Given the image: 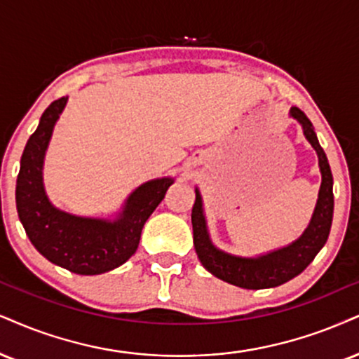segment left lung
Masks as SVG:
<instances>
[{"label":"left lung","instance_id":"8db88e82","mask_svg":"<svg viewBox=\"0 0 359 359\" xmlns=\"http://www.w3.org/2000/svg\"><path fill=\"white\" fill-rule=\"evenodd\" d=\"M291 116L302 123L304 136L316 149L318 159H320L321 170V188L320 196L315 208L311 223L303 233L299 240L293 245L283 248V250L273 251V253L259 256V258H238L216 250L211 245L210 236L206 231V221L203 216L201 196L196 191L191 210L193 223V241L198 258L201 264L211 274H215L219 280L229 283V285L246 287V290H261V287H274L283 283L293 280L298 276L304 268L315 259L318 251L325 246L328 240L331 221H333V175L326 158L325 151L316 138V133L313 130L311 121L306 118L302 109L291 108Z\"/></svg>","mask_w":359,"mask_h":359}]
</instances>
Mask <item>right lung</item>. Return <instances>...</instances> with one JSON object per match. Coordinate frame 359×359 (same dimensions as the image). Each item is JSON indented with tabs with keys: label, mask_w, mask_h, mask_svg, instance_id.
Returning a JSON list of instances; mask_svg holds the SVG:
<instances>
[{
	"label": "right lung",
	"mask_w": 359,
	"mask_h": 359,
	"mask_svg": "<svg viewBox=\"0 0 359 359\" xmlns=\"http://www.w3.org/2000/svg\"><path fill=\"white\" fill-rule=\"evenodd\" d=\"M65 104V96L53 101L26 143L16 180V210L29 241L44 258L76 274H101L135 255L146 219L165 198L172 180L141 184L113 223L56 210L44 194L41 170L53 126Z\"/></svg>",
	"instance_id": "1"
}]
</instances>
